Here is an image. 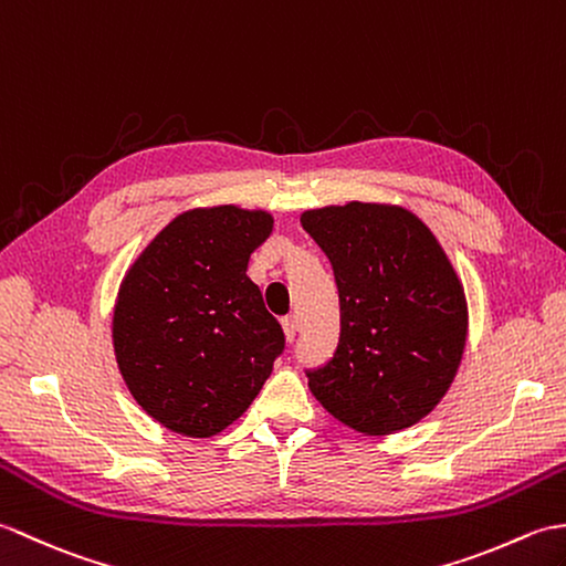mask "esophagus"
<instances>
[{
	"label": "esophagus",
	"mask_w": 566,
	"mask_h": 566,
	"mask_svg": "<svg viewBox=\"0 0 566 566\" xmlns=\"http://www.w3.org/2000/svg\"><path fill=\"white\" fill-rule=\"evenodd\" d=\"M283 332L287 342H295L297 336V319L295 317H283Z\"/></svg>",
	"instance_id": "34e87169"
}]
</instances>
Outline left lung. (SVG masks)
Masks as SVG:
<instances>
[{
    "instance_id": "8db88e82",
    "label": "left lung",
    "mask_w": 566,
    "mask_h": 566,
    "mask_svg": "<svg viewBox=\"0 0 566 566\" xmlns=\"http://www.w3.org/2000/svg\"><path fill=\"white\" fill-rule=\"evenodd\" d=\"M300 222L332 261L342 305L334 356L305 370L312 395L360 433L407 429L460 366L468 307L453 266L405 208L348 203L307 210Z\"/></svg>"
}]
</instances>
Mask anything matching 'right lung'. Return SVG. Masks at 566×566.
Listing matches in <instances>:
<instances>
[{"mask_svg":"<svg viewBox=\"0 0 566 566\" xmlns=\"http://www.w3.org/2000/svg\"><path fill=\"white\" fill-rule=\"evenodd\" d=\"M271 230L263 210H188L125 275L116 360L137 405L167 429L196 438L228 429L283 354L281 324L247 275Z\"/></svg>","mask_w":566,"mask_h":566,"instance_id":"right-lung-1","label":"right lung"}]
</instances>
